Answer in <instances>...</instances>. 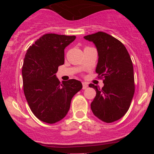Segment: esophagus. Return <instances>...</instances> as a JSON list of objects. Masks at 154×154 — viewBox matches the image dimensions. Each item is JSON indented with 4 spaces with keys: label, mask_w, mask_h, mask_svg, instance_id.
Wrapping results in <instances>:
<instances>
[{
    "label": "esophagus",
    "mask_w": 154,
    "mask_h": 154,
    "mask_svg": "<svg viewBox=\"0 0 154 154\" xmlns=\"http://www.w3.org/2000/svg\"><path fill=\"white\" fill-rule=\"evenodd\" d=\"M88 88V83H86V82H82V89H83V90H85V89H87Z\"/></svg>",
    "instance_id": "obj_1"
}]
</instances>
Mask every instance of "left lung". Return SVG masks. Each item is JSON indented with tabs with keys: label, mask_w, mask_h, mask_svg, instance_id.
<instances>
[{
	"label": "left lung",
	"mask_w": 154,
	"mask_h": 154,
	"mask_svg": "<svg viewBox=\"0 0 154 154\" xmlns=\"http://www.w3.org/2000/svg\"><path fill=\"white\" fill-rule=\"evenodd\" d=\"M84 38L93 42L97 48L98 61L95 72L104 83L101 89L89 85L96 91L91 110L101 121L113 122L126 114L135 93L131 58L125 45L107 33L98 32Z\"/></svg>",
	"instance_id": "obj_1"
}]
</instances>
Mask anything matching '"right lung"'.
<instances>
[{"label": "right lung", "instance_id": "1", "mask_svg": "<svg viewBox=\"0 0 154 154\" xmlns=\"http://www.w3.org/2000/svg\"><path fill=\"white\" fill-rule=\"evenodd\" d=\"M75 36L45 34L26 51L22 66L23 89L38 119L48 124L60 121L69 110L72 98L82 88L75 79L60 82L56 73L64 63V49Z\"/></svg>", "mask_w": 154, "mask_h": 154}]
</instances>
